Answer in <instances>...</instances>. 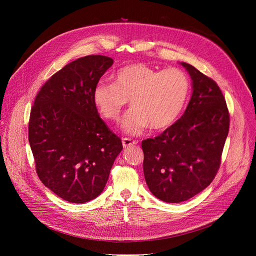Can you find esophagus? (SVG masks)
<instances>
[{
	"label": "esophagus",
	"mask_w": 256,
	"mask_h": 256,
	"mask_svg": "<svg viewBox=\"0 0 256 256\" xmlns=\"http://www.w3.org/2000/svg\"><path fill=\"white\" fill-rule=\"evenodd\" d=\"M138 142L136 140H132V139H130V138H124L122 139V145L124 148H126V147H130L132 145H136Z\"/></svg>",
	"instance_id": "1"
}]
</instances>
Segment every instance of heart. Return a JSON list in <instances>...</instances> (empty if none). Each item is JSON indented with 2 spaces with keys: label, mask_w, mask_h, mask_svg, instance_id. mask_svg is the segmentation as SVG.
Here are the masks:
<instances>
[{
  "label": "heart",
  "mask_w": 256,
  "mask_h": 256,
  "mask_svg": "<svg viewBox=\"0 0 256 256\" xmlns=\"http://www.w3.org/2000/svg\"><path fill=\"white\" fill-rule=\"evenodd\" d=\"M114 78V84L96 85L93 102L104 119L117 122L130 100L132 108L122 126L134 136L150 126L162 130L172 126L189 96V78L176 67L158 70L145 63H134L119 70Z\"/></svg>",
  "instance_id": "1"
}]
</instances>
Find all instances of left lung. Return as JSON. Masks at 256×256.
Segmentation results:
<instances>
[{
    "mask_svg": "<svg viewBox=\"0 0 256 256\" xmlns=\"http://www.w3.org/2000/svg\"><path fill=\"white\" fill-rule=\"evenodd\" d=\"M182 65L193 80L189 104L176 124L141 144L146 184L156 198L169 204L192 198L212 182L230 120L218 84L191 64Z\"/></svg>",
    "mask_w": 256,
    "mask_h": 256,
    "instance_id": "left-lung-1",
    "label": "left lung"
}]
</instances>
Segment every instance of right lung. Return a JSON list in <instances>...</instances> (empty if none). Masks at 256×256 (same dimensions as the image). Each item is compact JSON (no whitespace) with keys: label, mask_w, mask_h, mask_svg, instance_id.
<instances>
[{"label":"right lung","mask_w":256,"mask_h":256,"mask_svg":"<svg viewBox=\"0 0 256 256\" xmlns=\"http://www.w3.org/2000/svg\"><path fill=\"white\" fill-rule=\"evenodd\" d=\"M113 59L90 55L52 74L40 88L29 119V143L39 180L72 204L98 197L121 139L100 118L93 89Z\"/></svg>","instance_id":"1"}]
</instances>
